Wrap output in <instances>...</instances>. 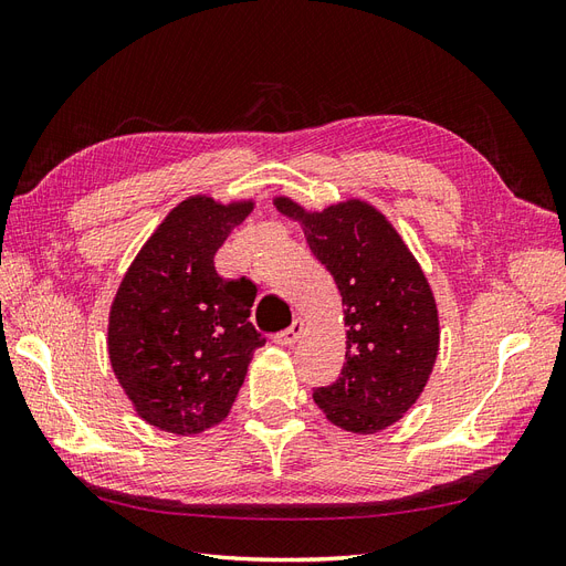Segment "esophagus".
<instances>
[{"mask_svg":"<svg viewBox=\"0 0 566 566\" xmlns=\"http://www.w3.org/2000/svg\"><path fill=\"white\" fill-rule=\"evenodd\" d=\"M302 333H304V321L295 318L290 328H285V331H281L276 335V342H279V345H283V347H290V345H295V342L302 337Z\"/></svg>","mask_w":566,"mask_h":566,"instance_id":"obj_1","label":"esophagus"}]
</instances>
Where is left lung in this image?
I'll use <instances>...</instances> for the list:
<instances>
[{"label": "left lung", "instance_id": "obj_1", "mask_svg": "<svg viewBox=\"0 0 566 566\" xmlns=\"http://www.w3.org/2000/svg\"><path fill=\"white\" fill-rule=\"evenodd\" d=\"M273 205L300 221L345 304L347 364L333 385L314 391L316 406L347 432L387 430L418 401L437 361L439 314L430 283L373 205L347 200L306 212L283 196Z\"/></svg>", "mask_w": 566, "mask_h": 566}]
</instances>
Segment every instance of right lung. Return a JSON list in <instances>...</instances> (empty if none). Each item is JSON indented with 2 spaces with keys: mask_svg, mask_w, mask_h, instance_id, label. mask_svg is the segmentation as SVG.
Listing matches in <instances>:
<instances>
[{
  "mask_svg": "<svg viewBox=\"0 0 566 566\" xmlns=\"http://www.w3.org/2000/svg\"><path fill=\"white\" fill-rule=\"evenodd\" d=\"M252 200L191 196L169 212L127 269L108 316V354L136 413L172 434L219 424L266 337L250 323L256 290L227 281L214 254Z\"/></svg>",
  "mask_w": 566,
  "mask_h": 566,
  "instance_id": "1",
  "label": "right lung"
}]
</instances>
